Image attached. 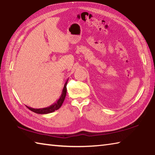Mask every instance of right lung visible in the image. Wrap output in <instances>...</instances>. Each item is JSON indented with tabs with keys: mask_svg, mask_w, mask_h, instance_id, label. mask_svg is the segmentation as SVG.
I'll return each instance as SVG.
<instances>
[{
	"mask_svg": "<svg viewBox=\"0 0 155 155\" xmlns=\"http://www.w3.org/2000/svg\"><path fill=\"white\" fill-rule=\"evenodd\" d=\"M68 80L67 81V82H66L64 84V86L63 89H62V94L61 95L60 98H59L57 100V101L56 102V103H54V104H52V105H51V106H49L48 107L42 108H31V107H27H27L28 108L29 110H31V111L34 112V113H37V114L51 113H52V112L58 110V108L62 106V103H63V102L64 101L66 94H67V84Z\"/></svg>",
	"mask_w": 155,
	"mask_h": 155,
	"instance_id": "right-lung-1",
	"label": "right lung"
}]
</instances>
